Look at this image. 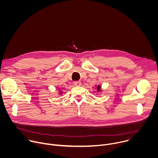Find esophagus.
Instances as JSON below:
<instances>
[{"instance_id":"34e87169","label":"esophagus","mask_w":158,"mask_h":158,"mask_svg":"<svg viewBox=\"0 0 158 158\" xmlns=\"http://www.w3.org/2000/svg\"><path fill=\"white\" fill-rule=\"evenodd\" d=\"M74 85H77V86H79V85H81V82L80 81H75L74 82Z\"/></svg>"}]
</instances>
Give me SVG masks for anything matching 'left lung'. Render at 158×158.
Listing matches in <instances>:
<instances>
[{
    "label": "left lung",
    "instance_id": "obj_1",
    "mask_svg": "<svg viewBox=\"0 0 158 158\" xmlns=\"http://www.w3.org/2000/svg\"><path fill=\"white\" fill-rule=\"evenodd\" d=\"M100 88H101V87H100L99 85H98V91H99V89H100Z\"/></svg>",
    "mask_w": 158,
    "mask_h": 158
}]
</instances>
